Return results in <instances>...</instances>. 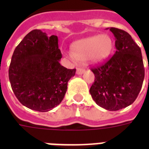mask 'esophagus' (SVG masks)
Wrapping results in <instances>:
<instances>
[{
    "mask_svg": "<svg viewBox=\"0 0 149 149\" xmlns=\"http://www.w3.org/2000/svg\"><path fill=\"white\" fill-rule=\"evenodd\" d=\"M84 72H85V70H84V69H81V68H77V74L82 75Z\"/></svg>",
    "mask_w": 149,
    "mask_h": 149,
    "instance_id": "esophagus-1",
    "label": "esophagus"
}]
</instances>
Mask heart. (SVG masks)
Here are the masks:
<instances>
[{
    "label": "heart",
    "instance_id": "heart-1",
    "mask_svg": "<svg viewBox=\"0 0 149 149\" xmlns=\"http://www.w3.org/2000/svg\"><path fill=\"white\" fill-rule=\"evenodd\" d=\"M112 48V39L107 35L91 36L73 43V52H69L68 56L74 62L89 59L92 63H98L110 55Z\"/></svg>",
    "mask_w": 149,
    "mask_h": 149
}]
</instances>
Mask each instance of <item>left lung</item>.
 I'll list each match as a JSON object with an SVG mask.
<instances>
[{
    "mask_svg": "<svg viewBox=\"0 0 149 149\" xmlns=\"http://www.w3.org/2000/svg\"><path fill=\"white\" fill-rule=\"evenodd\" d=\"M115 37L116 52L110 59L92 68L95 80L90 89L98 106L118 111L129 106L141 91L144 68L141 49L127 31L111 28Z\"/></svg>",
    "mask_w": 149,
    "mask_h": 149,
    "instance_id": "obj_1",
    "label": "left lung"
}]
</instances>
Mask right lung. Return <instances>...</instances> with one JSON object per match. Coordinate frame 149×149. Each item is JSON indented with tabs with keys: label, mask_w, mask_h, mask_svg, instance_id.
I'll return each mask as SVG.
<instances>
[{
	"label": "right lung",
	"mask_w": 149,
	"mask_h": 149,
	"mask_svg": "<svg viewBox=\"0 0 149 149\" xmlns=\"http://www.w3.org/2000/svg\"><path fill=\"white\" fill-rule=\"evenodd\" d=\"M62 53L58 37L35 29L15 48L9 66V80L20 103L39 112L58 106L67 91L76 69L59 63Z\"/></svg>",
	"instance_id": "add662e5"
}]
</instances>
